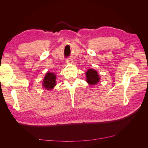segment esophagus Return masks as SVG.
<instances>
[{
	"instance_id": "1",
	"label": "esophagus",
	"mask_w": 148,
	"mask_h": 148,
	"mask_svg": "<svg viewBox=\"0 0 148 148\" xmlns=\"http://www.w3.org/2000/svg\"><path fill=\"white\" fill-rule=\"evenodd\" d=\"M72 59H71V58H68V59H66V62H69V63H71L72 62Z\"/></svg>"
}]
</instances>
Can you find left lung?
<instances>
[{
  "label": "left lung",
  "instance_id": "left-lung-1",
  "mask_svg": "<svg viewBox=\"0 0 148 148\" xmlns=\"http://www.w3.org/2000/svg\"><path fill=\"white\" fill-rule=\"evenodd\" d=\"M86 82L91 85H95L99 82V77L98 73L94 69H89L86 73Z\"/></svg>",
  "mask_w": 148,
  "mask_h": 148
}]
</instances>
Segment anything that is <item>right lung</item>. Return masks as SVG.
I'll use <instances>...</instances> for the list:
<instances>
[{
  "label": "right lung",
  "mask_w": 148,
  "mask_h": 148,
  "mask_svg": "<svg viewBox=\"0 0 148 148\" xmlns=\"http://www.w3.org/2000/svg\"><path fill=\"white\" fill-rule=\"evenodd\" d=\"M56 76L53 73H47L42 82L43 86L47 90H51L56 86Z\"/></svg>",
  "instance_id": "obj_1"
}]
</instances>
